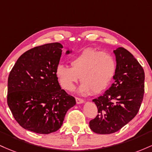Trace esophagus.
<instances>
[{
  "label": "esophagus",
  "mask_w": 152,
  "mask_h": 152,
  "mask_svg": "<svg viewBox=\"0 0 152 152\" xmlns=\"http://www.w3.org/2000/svg\"><path fill=\"white\" fill-rule=\"evenodd\" d=\"M75 100H76V103L77 104H80V103H84V100H83V99H81L80 98H76Z\"/></svg>",
  "instance_id": "obj_1"
}]
</instances>
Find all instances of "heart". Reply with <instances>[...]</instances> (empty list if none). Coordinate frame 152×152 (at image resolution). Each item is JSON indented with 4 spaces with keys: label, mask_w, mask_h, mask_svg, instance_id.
<instances>
[{
    "label": "heart",
    "mask_w": 152,
    "mask_h": 152,
    "mask_svg": "<svg viewBox=\"0 0 152 152\" xmlns=\"http://www.w3.org/2000/svg\"><path fill=\"white\" fill-rule=\"evenodd\" d=\"M71 67L59 64L55 73L61 86L72 90L79 80L81 93L95 94L102 93L110 84L116 71V61L108 52H100L93 48H86L70 59Z\"/></svg>",
    "instance_id": "obj_1"
}]
</instances>
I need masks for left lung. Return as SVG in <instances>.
Here are the masks:
<instances>
[{
  "mask_svg": "<svg viewBox=\"0 0 152 152\" xmlns=\"http://www.w3.org/2000/svg\"><path fill=\"white\" fill-rule=\"evenodd\" d=\"M113 52L115 81L103 95L93 100L98 114L90 121V128L99 134H113L126 125L138 113L144 98L143 67L126 49L118 47Z\"/></svg>",
  "mask_w": 152,
  "mask_h": 152,
  "instance_id": "1",
  "label": "left lung"
}]
</instances>
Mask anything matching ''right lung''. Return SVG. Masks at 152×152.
Segmentation results:
<instances>
[{
  "label": "right lung",
  "instance_id": "right-lung-1",
  "mask_svg": "<svg viewBox=\"0 0 152 152\" xmlns=\"http://www.w3.org/2000/svg\"><path fill=\"white\" fill-rule=\"evenodd\" d=\"M62 48L58 42L34 47L18 58L10 72L8 105L26 130L40 134L55 132L76 104L74 97L61 88L55 73Z\"/></svg>",
  "mask_w": 152,
  "mask_h": 152
}]
</instances>
